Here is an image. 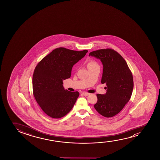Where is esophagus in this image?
Listing matches in <instances>:
<instances>
[{"label": "esophagus", "mask_w": 160, "mask_h": 160, "mask_svg": "<svg viewBox=\"0 0 160 160\" xmlns=\"http://www.w3.org/2000/svg\"><path fill=\"white\" fill-rule=\"evenodd\" d=\"M82 94H83V95H84L85 96H88V95H90V93H88V92H82Z\"/></svg>", "instance_id": "1"}]
</instances>
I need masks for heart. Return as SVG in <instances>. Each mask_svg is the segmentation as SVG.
Returning a JSON list of instances; mask_svg holds the SVG:
<instances>
[{
    "mask_svg": "<svg viewBox=\"0 0 160 160\" xmlns=\"http://www.w3.org/2000/svg\"><path fill=\"white\" fill-rule=\"evenodd\" d=\"M96 67H99L98 64L96 62L93 61V60H91L88 62V69Z\"/></svg>",
    "mask_w": 160,
    "mask_h": 160,
    "instance_id": "obj_1",
    "label": "heart"
}]
</instances>
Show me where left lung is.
Masks as SVG:
<instances>
[{
	"label": "left lung",
	"mask_w": 160,
	"mask_h": 160,
	"mask_svg": "<svg viewBox=\"0 0 160 160\" xmlns=\"http://www.w3.org/2000/svg\"><path fill=\"white\" fill-rule=\"evenodd\" d=\"M89 55L102 62L101 83L107 86L105 94H97L98 101L94 108L102 116L112 118L119 113L131 98L133 89L131 71L124 58L112 48L94 51Z\"/></svg>",
	"instance_id": "1"
}]
</instances>
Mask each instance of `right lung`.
Masks as SVG:
<instances>
[{
    "instance_id": "obj_1",
    "label": "right lung",
    "mask_w": 160,
    "mask_h": 160,
    "mask_svg": "<svg viewBox=\"0 0 160 160\" xmlns=\"http://www.w3.org/2000/svg\"><path fill=\"white\" fill-rule=\"evenodd\" d=\"M88 52L56 48L35 67L32 79L33 95L42 111L51 118H62L74 107L79 93L64 90L63 80L70 78L73 66Z\"/></svg>"
}]
</instances>
